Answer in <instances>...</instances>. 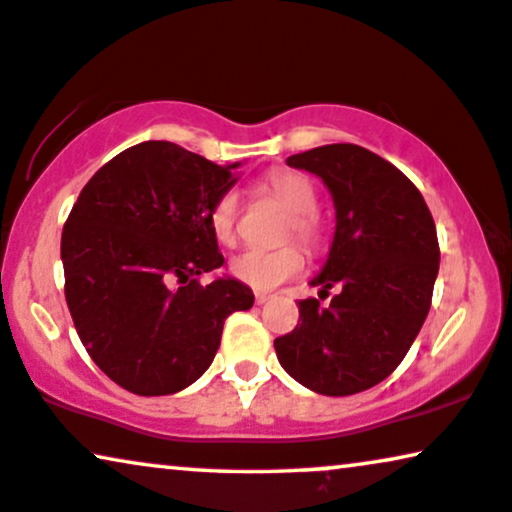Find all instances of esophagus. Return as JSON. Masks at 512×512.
I'll use <instances>...</instances> for the list:
<instances>
[{
	"instance_id": "obj_1",
	"label": "esophagus",
	"mask_w": 512,
	"mask_h": 512,
	"mask_svg": "<svg viewBox=\"0 0 512 512\" xmlns=\"http://www.w3.org/2000/svg\"><path fill=\"white\" fill-rule=\"evenodd\" d=\"M269 297H271L269 292H260V290L255 292V302H257V304H264V302H269Z\"/></svg>"
}]
</instances>
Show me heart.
Returning <instances> with one entry per match:
<instances>
[{
  "instance_id": "heart-1",
  "label": "heart",
  "mask_w": 512,
  "mask_h": 512,
  "mask_svg": "<svg viewBox=\"0 0 512 512\" xmlns=\"http://www.w3.org/2000/svg\"><path fill=\"white\" fill-rule=\"evenodd\" d=\"M267 192L290 213L285 224V238L297 236L306 245H318L323 227L316 217L318 194L309 177L295 170H278L269 175ZM241 196L234 189L224 192L210 210V227L222 243H231L236 236ZM304 269V255L297 245H285L278 250H245L231 260V274L255 290H274L278 285L297 276Z\"/></svg>"
}]
</instances>
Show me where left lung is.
<instances>
[{"mask_svg":"<svg viewBox=\"0 0 512 512\" xmlns=\"http://www.w3.org/2000/svg\"><path fill=\"white\" fill-rule=\"evenodd\" d=\"M323 180L335 203L330 252L311 278L318 299L299 302L290 335L278 337L283 370L320 395H353L403 363L431 309L440 269L435 222L424 196L393 163L358 145H323L288 156Z\"/></svg>","mask_w":512,"mask_h":512,"instance_id":"8db88e82","label":"left lung"}]
</instances>
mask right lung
I'll return each instance as SVG.
<instances>
[{
    "label": "right lung",
    "instance_id": "obj_1",
    "mask_svg": "<svg viewBox=\"0 0 512 512\" xmlns=\"http://www.w3.org/2000/svg\"><path fill=\"white\" fill-rule=\"evenodd\" d=\"M241 163L217 166L166 140L107 161L81 189L60 241L65 299L93 363L126 391L170 395L194 384L222 327L255 295L224 264L210 210Z\"/></svg>",
    "mask_w": 512,
    "mask_h": 512
}]
</instances>
